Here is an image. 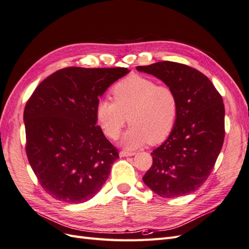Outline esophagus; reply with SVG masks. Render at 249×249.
<instances>
[{
    "label": "esophagus",
    "mask_w": 249,
    "mask_h": 249,
    "mask_svg": "<svg viewBox=\"0 0 249 249\" xmlns=\"http://www.w3.org/2000/svg\"><path fill=\"white\" fill-rule=\"evenodd\" d=\"M135 153H132V152H124V150H122V152L119 153V157H131V156H134Z\"/></svg>",
    "instance_id": "esophagus-1"
}]
</instances>
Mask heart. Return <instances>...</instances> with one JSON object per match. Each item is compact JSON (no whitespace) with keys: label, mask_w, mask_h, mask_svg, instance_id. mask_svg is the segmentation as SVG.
Listing matches in <instances>:
<instances>
[{"label":"heart","mask_w":249,"mask_h":249,"mask_svg":"<svg viewBox=\"0 0 249 249\" xmlns=\"http://www.w3.org/2000/svg\"><path fill=\"white\" fill-rule=\"evenodd\" d=\"M114 101L104 99L95 108L96 122L110 139H117L125 124L132 125L122 144L134 149L166 140L176 125L178 101L176 92L154 80L132 74L112 89Z\"/></svg>","instance_id":"heart-1"}]
</instances>
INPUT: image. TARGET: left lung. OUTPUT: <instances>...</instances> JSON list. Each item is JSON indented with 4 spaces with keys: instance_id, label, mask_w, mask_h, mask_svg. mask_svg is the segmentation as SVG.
Segmentation results:
<instances>
[{
    "instance_id": "left-lung-1",
    "label": "left lung",
    "mask_w": 249,
    "mask_h": 249,
    "mask_svg": "<svg viewBox=\"0 0 249 249\" xmlns=\"http://www.w3.org/2000/svg\"><path fill=\"white\" fill-rule=\"evenodd\" d=\"M176 92L178 114L164 143L150 154L153 165L142 178L161 197L189 194L206 182L224 140L222 97L205 74L177 62L162 61L137 66Z\"/></svg>"
}]
</instances>
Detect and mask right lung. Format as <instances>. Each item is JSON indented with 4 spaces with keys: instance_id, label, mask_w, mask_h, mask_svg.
<instances>
[{
    "instance_id": "obj_1",
    "label": "right lung",
    "mask_w": 249,
    "mask_h": 249,
    "mask_svg": "<svg viewBox=\"0 0 249 249\" xmlns=\"http://www.w3.org/2000/svg\"><path fill=\"white\" fill-rule=\"evenodd\" d=\"M130 71L67 67L34 90L24 111L26 152L41 187L70 203L92 198L118 159L99 125L95 108L108 87Z\"/></svg>"
}]
</instances>
